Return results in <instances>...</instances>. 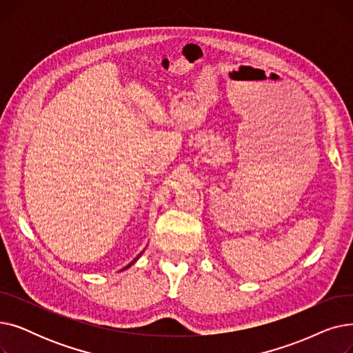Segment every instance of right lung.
<instances>
[{
    "label": "right lung",
    "instance_id": "1",
    "mask_svg": "<svg viewBox=\"0 0 353 353\" xmlns=\"http://www.w3.org/2000/svg\"><path fill=\"white\" fill-rule=\"evenodd\" d=\"M141 253H143V252H141ZM141 253H140V254H139V256H137V257H136V259H134V261H133V262H130V263H128V265H127V266H125V268H123V269H121V270H125V269H128V268H130V266H132V265H134V263H136V262H137V261H139V257H140V256H141Z\"/></svg>",
    "mask_w": 353,
    "mask_h": 353
}]
</instances>
